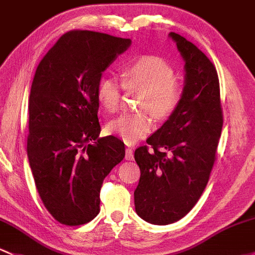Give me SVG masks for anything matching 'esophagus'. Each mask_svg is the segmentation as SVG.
I'll list each match as a JSON object with an SVG mask.
<instances>
[{
  "label": "esophagus",
  "mask_w": 255,
  "mask_h": 255,
  "mask_svg": "<svg viewBox=\"0 0 255 255\" xmlns=\"http://www.w3.org/2000/svg\"><path fill=\"white\" fill-rule=\"evenodd\" d=\"M125 159L127 160H132L133 159V153L131 148H127L125 149Z\"/></svg>",
  "instance_id": "34e87169"
}]
</instances>
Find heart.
<instances>
[{"mask_svg":"<svg viewBox=\"0 0 255 255\" xmlns=\"http://www.w3.org/2000/svg\"><path fill=\"white\" fill-rule=\"evenodd\" d=\"M123 84L113 76L100 79L96 90L98 103L107 112H116L127 89L142 90L139 112H125L107 124V132L127 143L146 137L153 128L152 113L157 119H168L176 113L183 101V85L175 76L174 68L158 56H141L128 63L122 73Z\"/></svg>","mask_w":255,"mask_h":255,"instance_id":"b5f03b06","label":"heart"}]
</instances>
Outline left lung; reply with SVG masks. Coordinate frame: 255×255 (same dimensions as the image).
<instances>
[{
	"instance_id": "left-lung-1",
	"label": "left lung",
	"mask_w": 255,
	"mask_h": 255,
	"mask_svg": "<svg viewBox=\"0 0 255 255\" xmlns=\"http://www.w3.org/2000/svg\"><path fill=\"white\" fill-rule=\"evenodd\" d=\"M185 59L183 101L147 144L135 150L141 170L135 190L138 216L154 225L183 218L198 202L216 160L223 128L220 85L215 65L198 47L170 32Z\"/></svg>"
}]
</instances>
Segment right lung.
<instances>
[{
  "label": "right lung",
  "instance_id": "obj_1",
  "mask_svg": "<svg viewBox=\"0 0 255 255\" xmlns=\"http://www.w3.org/2000/svg\"><path fill=\"white\" fill-rule=\"evenodd\" d=\"M130 39L72 30L37 65L29 96L28 158L40 198L67 226L100 213L103 180L125 157L124 142L98 137V81Z\"/></svg>",
  "mask_w": 255,
  "mask_h": 255
}]
</instances>
